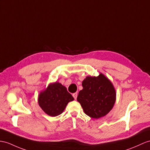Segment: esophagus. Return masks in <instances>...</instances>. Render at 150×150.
Instances as JSON below:
<instances>
[{
    "label": "esophagus",
    "instance_id": "esophagus-1",
    "mask_svg": "<svg viewBox=\"0 0 150 150\" xmlns=\"http://www.w3.org/2000/svg\"><path fill=\"white\" fill-rule=\"evenodd\" d=\"M72 96L74 98V99H76V98H77V96H78V93H72Z\"/></svg>",
    "mask_w": 150,
    "mask_h": 150
}]
</instances>
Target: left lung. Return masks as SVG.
<instances>
[{
  "label": "left lung",
  "mask_w": 150,
  "mask_h": 150,
  "mask_svg": "<svg viewBox=\"0 0 150 150\" xmlns=\"http://www.w3.org/2000/svg\"><path fill=\"white\" fill-rule=\"evenodd\" d=\"M77 100L85 114L91 118H99L111 110L116 100L112 84L103 74L97 77L87 76L82 82Z\"/></svg>",
  "instance_id": "1"
}]
</instances>
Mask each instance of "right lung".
Wrapping results in <instances>:
<instances>
[{"mask_svg": "<svg viewBox=\"0 0 150 150\" xmlns=\"http://www.w3.org/2000/svg\"><path fill=\"white\" fill-rule=\"evenodd\" d=\"M74 100L72 95L62 84L56 82L51 84L44 92L39 94V106L46 114L56 116L64 111L69 102Z\"/></svg>", "mask_w": 150, "mask_h": 150, "instance_id": "right-lung-1", "label": "right lung"}]
</instances>
